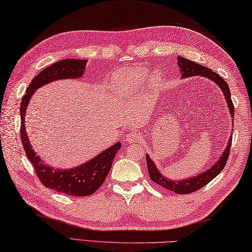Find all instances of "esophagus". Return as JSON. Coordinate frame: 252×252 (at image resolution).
<instances>
[{"mask_svg":"<svg viewBox=\"0 0 252 252\" xmlns=\"http://www.w3.org/2000/svg\"><path fill=\"white\" fill-rule=\"evenodd\" d=\"M126 140L128 142H137L141 140V133L139 131L131 130L126 133Z\"/></svg>","mask_w":252,"mask_h":252,"instance_id":"esophagus-1","label":"esophagus"}]
</instances>
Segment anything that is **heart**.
Returning <instances> with one entry per match:
<instances>
[{
    "label": "heart",
    "mask_w": 252,
    "mask_h": 252,
    "mask_svg": "<svg viewBox=\"0 0 252 252\" xmlns=\"http://www.w3.org/2000/svg\"><path fill=\"white\" fill-rule=\"evenodd\" d=\"M148 75L149 69L147 67H142V66H135V67L117 71L114 81H113L116 94L120 96L129 94L130 92L135 91L138 87L145 83ZM150 79L153 84H158L160 80V74L153 73Z\"/></svg>",
    "instance_id": "obj_1"
}]
</instances>
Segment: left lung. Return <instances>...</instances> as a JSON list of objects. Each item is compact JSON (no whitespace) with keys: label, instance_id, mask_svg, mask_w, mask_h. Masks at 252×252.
<instances>
[{"label":"left lung","instance_id":"8db88e82","mask_svg":"<svg viewBox=\"0 0 252 252\" xmlns=\"http://www.w3.org/2000/svg\"><path fill=\"white\" fill-rule=\"evenodd\" d=\"M177 64H178L179 70H181L182 73V78H188V77H193V76H201V77H205V78H208L210 80H212L213 83L217 84L220 87V89L222 90L225 100H226V103L230 113V119L234 121V104L232 102V97H230V91H229L227 83H225L222 77L218 75L217 73H214V71L210 68L194 63L192 61L184 59L182 56H177ZM230 145H232V138H229L227 147L222 152V156L219 158V160L215 162V164H213L211 167L207 169V171L200 173L197 176H192L190 178H184L182 181H174V179H169L164 175H162L161 172L158 171V168L155 164V162L152 161L150 156L147 153L146 158H147L149 175H150L152 182H155L156 184L160 185V186H162L163 188L168 189V190H172L178 194H186V193L193 192L198 190V189L202 188L203 186H205V185L211 182L214 177H217L219 174L222 172V169L224 168L225 164H226V161L229 156Z\"/></svg>","mask_w":252,"mask_h":252}]
</instances>
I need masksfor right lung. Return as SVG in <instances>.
Returning <instances> with one entry per match:
<instances>
[{"mask_svg": "<svg viewBox=\"0 0 252 252\" xmlns=\"http://www.w3.org/2000/svg\"><path fill=\"white\" fill-rule=\"evenodd\" d=\"M86 60L66 59L56 62L44 68L32 80L20 103V138L26 155L32 163L35 174L45 187L75 197H85L92 194L104 183L109 174L116 152L122 143L116 142L109 149L99 153L91 160L73 168H55L45 164L42 158L37 156L29 141L25 126V114L28 103L35 90L41 87L60 79H76L83 77L86 69Z\"/></svg>", "mask_w": 252, "mask_h": 252, "instance_id": "add662e5", "label": "right lung"}]
</instances>
